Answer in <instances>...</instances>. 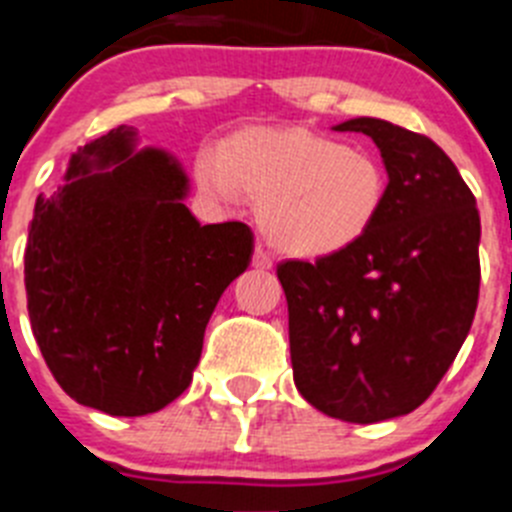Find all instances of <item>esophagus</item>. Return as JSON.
<instances>
[{
    "label": "esophagus",
    "mask_w": 512,
    "mask_h": 512,
    "mask_svg": "<svg viewBox=\"0 0 512 512\" xmlns=\"http://www.w3.org/2000/svg\"><path fill=\"white\" fill-rule=\"evenodd\" d=\"M251 264L256 266V269H271V266H274V261H271L269 251H266L264 246H256V248H253V261H251Z\"/></svg>",
    "instance_id": "1"
}]
</instances>
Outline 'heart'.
I'll return each mask as SVG.
<instances>
[{
    "mask_svg": "<svg viewBox=\"0 0 512 512\" xmlns=\"http://www.w3.org/2000/svg\"><path fill=\"white\" fill-rule=\"evenodd\" d=\"M212 200H256L266 241L292 259H330L372 233L387 200V171L366 148L307 128H243L194 161Z\"/></svg>",
    "mask_w": 512,
    "mask_h": 512,
    "instance_id": "heart-1",
    "label": "heart"
}]
</instances>
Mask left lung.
I'll use <instances>...</instances> for the list:
<instances>
[{
    "label": "left lung",
    "instance_id": "obj_1",
    "mask_svg": "<svg viewBox=\"0 0 512 512\" xmlns=\"http://www.w3.org/2000/svg\"><path fill=\"white\" fill-rule=\"evenodd\" d=\"M333 130L364 133L387 169V200L351 251L284 261L289 354L300 395L346 423L413 413L449 372L479 297V212L446 153L379 117Z\"/></svg>",
    "mask_w": 512,
    "mask_h": 512
}]
</instances>
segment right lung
<instances>
[{
	"mask_svg": "<svg viewBox=\"0 0 512 512\" xmlns=\"http://www.w3.org/2000/svg\"><path fill=\"white\" fill-rule=\"evenodd\" d=\"M189 176L138 130L71 153L25 248L33 336L63 392L107 415L158 413L192 384L217 300L251 264L243 223L200 225Z\"/></svg>",
	"mask_w": 512,
	"mask_h": 512,
	"instance_id": "1",
	"label": "right lung"
}]
</instances>
